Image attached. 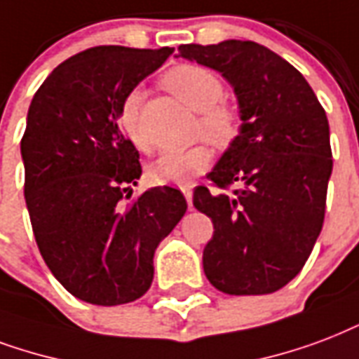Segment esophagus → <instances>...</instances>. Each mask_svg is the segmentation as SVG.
<instances>
[{"label":"esophagus","mask_w":359,"mask_h":359,"mask_svg":"<svg viewBox=\"0 0 359 359\" xmlns=\"http://www.w3.org/2000/svg\"><path fill=\"white\" fill-rule=\"evenodd\" d=\"M180 191L184 194L186 201H188V205H190V209H191V194H194V184L180 186Z\"/></svg>","instance_id":"esophagus-1"}]
</instances>
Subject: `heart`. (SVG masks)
Returning a JSON list of instances; mask_svg holds the SVG:
<instances>
[{
    "label": "heart",
    "mask_w": 359,
    "mask_h": 359,
    "mask_svg": "<svg viewBox=\"0 0 359 359\" xmlns=\"http://www.w3.org/2000/svg\"><path fill=\"white\" fill-rule=\"evenodd\" d=\"M163 84L180 101L191 107L199 114V133L218 147H228L239 137L241 120L239 109L222 100L224 82L220 76L207 67L194 64L177 65L163 76ZM141 105L143 92L131 90L120 103L118 124L137 149L149 150L150 144L141 131ZM212 161V154L205 144H196L190 149L169 150L161 154L150 165V177L158 184L186 186L203 173Z\"/></svg>",
    "instance_id": "1"
}]
</instances>
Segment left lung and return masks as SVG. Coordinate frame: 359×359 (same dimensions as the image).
<instances>
[{
  "label": "left lung",
  "mask_w": 359,
  "mask_h": 359,
  "mask_svg": "<svg viewBox=\"0 0 359 359\" xmlns=\"http://www.w3.org/2000/svg\"><path fill=\"white\" fill-rule=\"evenodd\" d=\"M179 52L228 79L243 120L207 175L210 188L194 190L196 209L215 226L205 275L224 294H273L303 269L324 226L333 168L324 107L294 65L254 41Z\"/></svg>",
  "instance_id": "1"
}]
</instances>
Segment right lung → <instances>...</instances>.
Wrapping results in <instances>:
<instances>
[{
  "label": "right lung",
  "instance_id": "right-lung-1",
  "mask_svg": "<svg viewBox=\"0 0 359 359\" xmlns=\"http://www.w3.org/2000/svg\"><path fill=\"white\" fill-rule=\"evenodd\" d=\"M173 52L86 48L46 76L27 111L20 150L35 241L60 284L92 305L147 294L156 248L188 209L171 186L131 198L143 169L118 126L126 94Z\"/></svg>",
  "mask_w": 359,
  "mask_h": 359
}]
</instances>
